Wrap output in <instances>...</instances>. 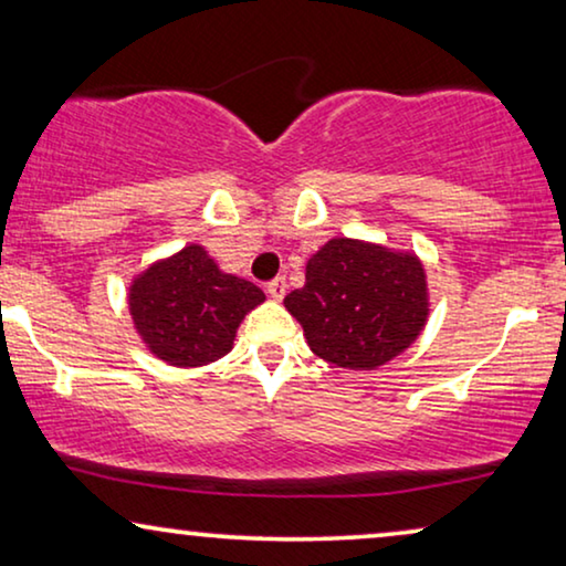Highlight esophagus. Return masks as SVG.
<instances>
[{
    "mask_svg": "<svg viewBox=\"0 0 566 566\" xmlns=\"http://www.w3.org/2000/svg\"><path fill=\"white\" fill-rule=\"evenodd\" d=\"M285 289H289V283H285V277H283V275H277V277H273V281H270V283L265 285L268 296H270V298H273V301H281V298L285 296Z\"/></svg>",
    "mask_w": 566,
    "mask_h": 566,
    "instance_id": "obj_1",
    "label": "esophagus"
}]
</instances>
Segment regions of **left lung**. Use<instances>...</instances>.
Returning <instances> with one entry per match:
<instances>
[{"instance_id": "obj_1", "label": "left lung", "mask_w": 566, "mask_h": 566, "mask_svg": "<svg viewBox=\"0 0 566 566\" xmlns=\"http://www.w3.org/2000/svg\"><path fill=\"white\" fill-rule=\"evenodd\" d=\"M306 343L339 368L370 370L415 343L428 319L420 260L332 239L308 260L304 289L285 296Z\"/></svg>"}]
</instances>
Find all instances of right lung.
I'll return each instance as SVG.
<instances>
[{
    "label": "right lung",
    "instance_id": "1",
    "mask_svg": "<svg viewBox=\"0 0 566 566\" xmlns=\"http://www.w3.org/2000/svg\"><path fill=\"white\" fill-rule=\"evenodd\" d=\"M262 301L258 285L221 273L198 244L151 265L128 293L138 335L157 358L180 368L227 355L239 322Z\"/></svg>",
    "mask_w": 566,
    "mask_h": 566
}]
</instances>
